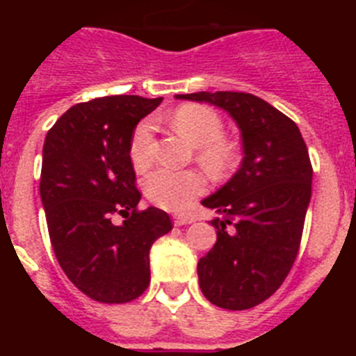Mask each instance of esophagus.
<instances>
[{"label":"esophagus","instance_id":"esophagus-1","mask_svg":"<svg viewBox=\"0 0 356 356\" xmlns=\"http://www.w3.org/2000/svg\"><path fill=\"white\" fill-rule=\"evenodd\" d=\"M191 222H194V217H191V216H175V225L176 226L191 225Z\"/></svg>","mask_w":356,"mask_h":356}]
</instances>
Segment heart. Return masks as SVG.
<instances>
[{"label":"heart","instance_id":"b5f03b06","mask_svg":"<svg viewBox=\"0 0 356 356\" xmlns=\"http://www.w3.org/2000/svg\"><path fill=\"white\" fill-rule=\"evenodd\" d=\"M172 124L185 139L197 146L200 160L212 175L225 176L241 162V144L222 137L225 124L217 112L203 105H184L172 115ZM130 159L137 171L153 162V122L143 121L135 128L130 143ZM146 194L153 203L168 210H181L207 187L205 176L196 169L160 168L144 181Z\"/></svg>","mask_w":356,"mask_h":356}]
</instances>
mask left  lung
<instances>
[{"label":"left lung","mask_w":356,"mask_h":356,"mask_svg":"<svg viewBox=\"0 0 356 356\" xmlns=\"http://www.w3.org/2000/svg\"><path fill=\"white\" fill-rule=\"evenodd\" d=\"M212 103L241 128L244 159L232 180L201 205L219 213L217 242L197 262L201 292L226 310H248L291 273L312 196V163L296 122L248 92L176 94Z\"/></svg>","instance_id":"1"}]
</instances>
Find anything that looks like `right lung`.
<instances>
[{"mask_svg": "<svg viewBox=\"0 0 356 356\" xmlns=\"http://www.w3.org/2000/svg\"><path fill=\"white\" fill-rule=\"evenodd\" d=\"M162 97L106 96L78 103L53 124L42 147L40 200L62 271L90 300L128 303L149 285V250L171 217L139 210L130 143ZM125 217L114 225L111 217Z\"/></svg>", "mask_w": 356, "mask_h": 356, "instance_id": "1", "label": "right lung"}]
</instances>
